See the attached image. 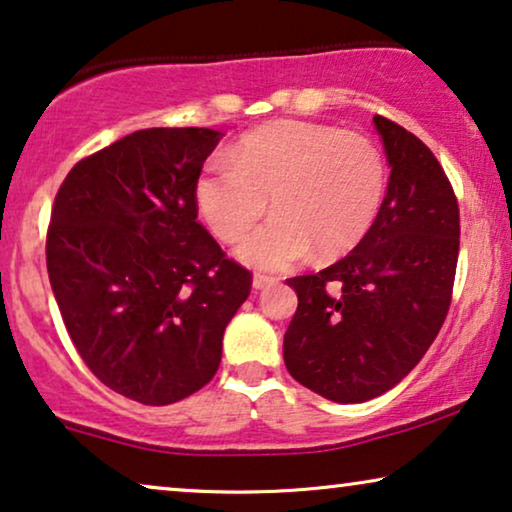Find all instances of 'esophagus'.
Wrapping results in <instances>:
<instances>
[{
	"label": "esophagus",
	"instance_id": "34e87169",
	"mask_svg": "<svg viewBox=\"0 0 512 512\" xmlns=\"http://www.w3.org/2000/svg\"><path fill=\"white\" fill-rule=\"evenodd\" d=\"M277 279L275 277H265V275H256L254 277V282H251V286H254L256 291H261V289H265V286H272L275 284Z\"/></svg>",
	"mask_w": 512,
	"mask_h": 512
}]
</instances>
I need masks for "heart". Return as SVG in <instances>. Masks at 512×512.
Returning a JSON list of instances; mask_svg holds the SVG:
<instances>
[{
	"label": "heart",
	"mask_w": 512,
	"mask_h": 512,
	"mask_svg": "<svg viewBox=\"0 0 512 512\" xmlns=\"http://www.w3.org/2000/svg\"><path fill=\"white\" fill-rule=\"evenodd\" d=\"M387 160L373 139L331 125L275 121L244 135L226 163L195 179V205L209 230L237 242L261 221L268 226L240 244L237 256L258 270H286L310 254L352 251L380 214Z\"/></svg>",
	"instance_id": "b5f03b06"
}]
</instances>
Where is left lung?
Here are the masks:
<instances>
[{"instance_id": "1", "label": "left lung", "mask_w": 512, "mask_h": 512, "mask_svg": "<svg viewBox=\"0 0 512 512\" xmlns=\"http://www.w3.org/2000/svg\"><path fill=\"white\" fill-rule=\"evenodd\" d=\"M391 167L373 228L317 275L286 279L298 310L284 335L293 380L335 403H366L422 361L450 310L459 207L436 156L375 116Z\"/></svg>"}]
</instances>
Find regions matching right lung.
Instances as JSON below:
<instances>
[{
    "instance_id": "right-lung-1",
    "label": "right lung",
    "mask_w": 512,
    "mask_h": 512,
    "mask_svg": "<svg viewBox=\"0 0 512 512\" xmlns=\"http://www.w3.org/2000/svg\"><path fill=\"white\" fill-rule=\"evenodd\" d=\"M221 137L137 130L76 163L55 195L46 265L62 321L97 380L137 403L205 387L251 291L198 223L195 179Z\"/></svg>"
}]
</instances>
